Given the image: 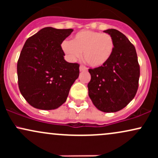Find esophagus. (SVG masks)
Here are the masks:
<instances>
[{
    "mask_svg": "<svg viewBox=\"0 0 158 158\" xmlns=\"http://www.w3.org/2000/svg\"><path fill=\"white\" fill-rule=\"evenodd\" d=\"M79 70H80V71H84V70H87V68L84 65H80V67H79Z\"/></svg>",
    "mask_w": 158,
    "mask_h": 158,
    "instance_id": "34e87169",
    "label": "esophagus"
}]
</instances>
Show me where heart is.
<instances>
[{
	"mask_svg": "<svg viewBox=\"0 0 158 158\" xmlns=\"http://www.w3.org/2000/svg\"><path fill=\"white\" fill-rule=\"evenodd\" d=\"M61 49L71 61L79 59L83 52L84 59L90 66L99 68L111 57L114 41L108 33L82 30L75 34L70 41H63Z\"/></svg>",
	"mask_w": 158,
	"mask_h": 158,
	"instance_id": "obj_1",
	"label": "heart"
}]
</instances>
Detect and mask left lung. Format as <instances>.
Instances as JSON below:
<instances>
[{"label": "left lung", "mask_w": 158, "mask_h": 158, "mask_svg": "<svg viewBox=\"0 0 158 158\" xmlns=\"http://www.w3.org/2000/svg\"><path fill=\"white\" fill-rule=\"evenodd\" d=\"M104 32L114 41L113 54L106 64L89 69L88 95L97 109L117 112L125 108L138 89L139 65L135 46L124 34L115 29Z\"/></svg>", "instance_id": "obj_1"}]
</instances>
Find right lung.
I'll use <instances>...</instances> for the list:
<instances>
[{
	"label": "right lung",
	"mask_w": 158,
	"mask_h": 158,
	"mask_svg": "<svg viewBox=\"0 0 158 158\" xmlns=\"http://www.w3.org/2000/svg\"><path fill=\"white\" fill-rule=\"evenodd\" d=\"M73 31L44 27L23 45L17 64L18 82L23 98L34 108L60 107L79 77V64L65 61L61 47Z\"/></svg>",
	"instance_id": "1"
}]
</instances>
